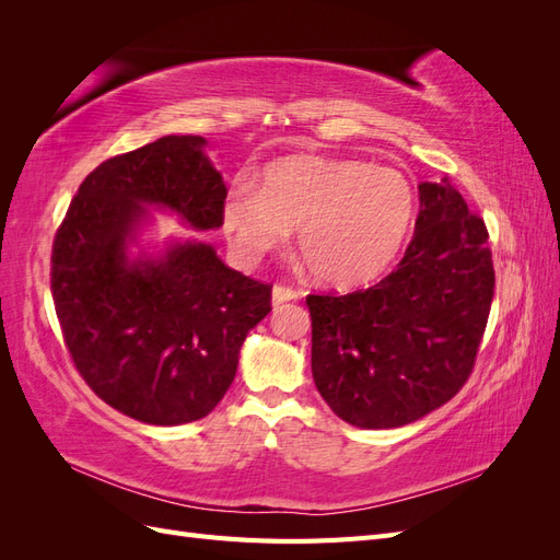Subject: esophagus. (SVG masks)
<instances>
[{
  "label": "esophagus",
  "mask_w": 560,
  "mask_h": 560,
  "mask_svg": "<svg viewBox=\"0 0 560 560\" xmlns=\"http://www.w3.org/2000/svg\"><path fill=\"white\" fill-rule=\"evenodd\" d=\"M299 296H301V292H296L294 287H290V284H276L273 287V306H280V303H287V301H294Z\"/></svg>",
  "instance_id": "34e87169"
}]
</instances>
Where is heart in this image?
I'll list each match as a JSON object with an SVG mask.
<instances>
[{
    "instance_id": "heart-1",
    "label": "heart",
    "mask_w": 560,
    "mask_h": 560,
    "mask_svg": "<svg viewBox=\"0 0 560 560\" xmlns=\"http://www.w3.org/2000/svg\"><path fill=\"white\" fill-rule=\"evenodd\" d=\"M416 214L411 182L395 167L341 159H287L268 165L257 191L224 202V231L254 264L296 229L301 259L325 284L350 290L381 278L409 238Z\"/></svg>"
}]
</instances>
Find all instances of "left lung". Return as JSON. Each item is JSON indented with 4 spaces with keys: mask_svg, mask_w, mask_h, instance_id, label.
I'll list each match as a JSON object with an SVG mask.
<instances>
[{
    "mask_svg": "<svg viewBox=\"0 0 560 560\" xmlns=\"http://www.w3.org/2000/svg\"><path fill=\"white\" fill-rule=\"evenodd\" d=\"M418 191L416 233L393 273L369 290L306 296L317 393L366 430L409 425L460 393L493 303L483 219L448 177Z\"/></svg>",
    "mask_w": 560,
    "mask_h": 560,
    "instance_id": "left-lung-1",
    "label": "left lung"
}]
</instances>
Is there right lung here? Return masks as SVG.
<instances>
[{"instance_id": "1", "label": "right lung", "mask_w": 560, "mask_h": 560, "mask_svg": "<svg viewBox=\"0 0 560 560\" xmlns=\"http://www.w3.org/2000/svg\"><path fill=\"white\" fill-rule=\"evenodd\" d=\"M200 135H167L100 163L56 231L50 292L70 358L93 393L149 425L206 418L222 401L273 284L224 266L186 241L159 259L126 247L144 206L177 212L196 231L224 224L226 184Z\"/></svg>"}]
</instances>
